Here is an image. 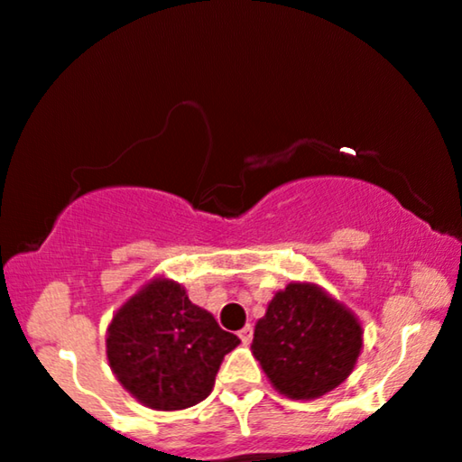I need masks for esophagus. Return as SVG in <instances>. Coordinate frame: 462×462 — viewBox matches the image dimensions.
I'll list each match as a JSON object with an SVG mask.
<instances>
[{"mask_svg":"<svg viewBox=\"0 0 462 462\" xmlns=\"http://www.w3.org/2000/svg\"><path fill=\"white\" fill-rule=\"evenodd\" d=\"M252 337H254V329H252V325H245L242 331H239V339H242L244 344H250L252 342Z\"/></svg>","mask_w":462,"mask_h":462,"instance_id":"esophagus-1","label":"esophagus"}]
</instances>
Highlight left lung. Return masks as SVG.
Returning a JSON list of instances; mask_svg holds the SVG:
<instances>
[{"label":"left lung","mask_w":462,"mask_h":462,"mask_svg":"<svg viewBox=\"0 0 462 462\" xmlns=\"http://www.w3.org/2000/svg\"><path fill=\"white\" fill-rule=\"evenodd\" d=\"M363 347L354 314L309 283L279 291L254 329L252 350L285 396L319 398L350 375Z\"/></svg>","instance_id":"8db88e82"}]
</instances>
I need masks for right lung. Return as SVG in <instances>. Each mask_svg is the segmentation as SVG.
<instances>
[{"label":"right lung","mask_w":462,"mask_h":462,"mask_svg":"<svg viewBox=\"0 0 462 462\" xmlns=\"http://www.w3.org/2000/svg\"><path fill=\"white\" fill-rule=\"evenodd\" d=\"M239 337L220 329L210 312L191 304L181 285L156 279L112 319L108 360L139 402L181 411L212 392L225 354Z\"/></svg>","instance_id":"add662e5"}]
</instances>
